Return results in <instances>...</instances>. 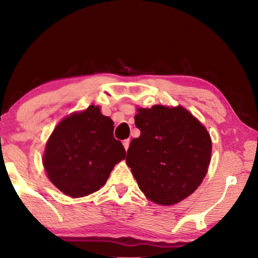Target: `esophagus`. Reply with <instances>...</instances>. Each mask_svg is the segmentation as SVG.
<instances>
[{
	"instance_id": "1",
	"label": "esophagus",
	"mask_w": 258,
	"mask_h": 258,
	"mask_svg": "<svg viewBox=\"0 0 258 258\" xmlns=\"http://www.w3.org/2000/svg\"><path fill=\"white\" fill-rule=\"evenodd\" d=\"M123 145H124V149L127 151L128 150V146H130V140H124L123 141Z\"/></svg>"
}]
</instances>
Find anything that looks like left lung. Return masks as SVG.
<instances>
[{"mask_svg":"<svg viewBox=\"0 0 258 258\" xmlns=\"http://www.w3.org/2000/svg\"><path fill=\"white\" fill-rule=\"evenodd\" d=\"M141 131L127 150L126 163L140 189L155 204L180 203L198 188L211 158V140L205 126L185 108L154 105L139 108Z\"/></svg>","mask_w":258,"mask_h":258,"instance_id":"1","label":"left lung"}]
</instances>
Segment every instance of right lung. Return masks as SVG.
Masks as SVG:
<instances>
[{
    "instance_id": "right-lung-1",
    "label": "right lung",
    "mask_w": 258,
    "mask_h": 258,
    "mask_svg": "<svg viewBox=\"0 0 258 258\" xmlns=\"http://www.w3.org/2000/svg\"><path fill=\"white\" fill-rule=\"evenodd\" d=\"M125 155L114 138V122L92 105L57 125L45 145L43 166L60 191L79 198L102 188Z\"/></svg>"
}]
</instances>
